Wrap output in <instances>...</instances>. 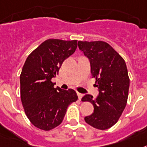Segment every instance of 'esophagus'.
Segmentation results:
<instances>
[{"label":"esophagus","mask_w":147,"mask_h":147,"mask_svg":"<svg viewBox=\"0 0 147 147\" xmlns=\"http://www.w3.org/2000/svg\"><path fill=\"white\" fill-rule=\"evenodd\" d=\"M77 95H78L79 100H81V98H82V96H83V94H81V93H79V92H77Z\"/></svg>","instance_id":"34e87169"}]
</instances>
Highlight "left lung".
I'll list each match as a JSON object with an SVG mask.
<instances>
[{"mask_svg":"<svg viewBox=\"0 0 147 147\" xmlns=\"http://www.w3.org/2000/svg\"><path fill=\"white\" fill-rule=\"evenodd\" d=\"M78 47L89 59L91 73L99 91L95 99L91 94L82 98L94 107V113L86 116L85 121L97 129L106 130L118 122L127 104L130 80L126 64L104 41H79Z\"/></svg>","mask_w":147,"mask_h":147,"instance_id":"1","label":"left lung"}]
</instances>
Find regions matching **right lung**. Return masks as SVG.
<instances>
[{
	"label": "right lung",
	"mask_w": 147,
	"mask_h": 147,
	"mask_svg": "<svg viewBox=\"0 0 147 147\" xmlns=\"http://www.w3.org/2000/svg\"><path fill=\"white\" fill-rule=\"evenodd\" d=\"M77 40L49 39L28 56L20 75V94L24 110L35 127L52 130L62 122L67 109L78 99L74 90L54 88L63 61L74 54Z\"/></svg>",
	"instance_id": "add662e5"
}]
</instances>
